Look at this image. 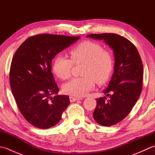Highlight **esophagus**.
I'll return each mask as SVG.
<instances>
[{
    "label": "esophagus",
    "mask_w": 155,
    "mask_h": 155,
    "mask_svg": "<svg viewBox=\"0 0 155 155\" xmlns=\"http://www.w3.org/2000/svg\"><path fill=\"white\" fill-rule=\"evenodd\" d=\"M82 98H78V97H70V101L71 102V103H72V102H75L77 101L78 100H81Z\"/></svg>",
    "instance_id": "obj_1"
}]
</instances>
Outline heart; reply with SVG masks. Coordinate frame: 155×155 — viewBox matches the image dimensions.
Returning <instances> with one entry per match:
<instances>
[{
	"instance_id": "1",
	"label": "heart",
	"mask_w": 155,
	"mask_h": 155,
	"mask_svg": "<svg viewBox=\"0 0 155 155\" xmlns=\"http://www.w3.org/2000/svg\"><path fill=\"white\" fill-rule=\"evenodd\" d=\"M71 59L58 56L52 64L54 73L62 80L70 78L73 63H84L81 70L83 77L74 78L64 84L62 91L67 94L82 97L94 87L95 81L103 84L113 71V59L111 54L100 45L91 41L82 42L72 49Z\"/></svg>"
}]
</instances>
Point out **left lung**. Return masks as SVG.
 Listing matches in <instances>:
<instances>
[{"label": "left lung", "instance_id": "left-lung-1", "mask_svg": "<svg viewBox=\"0 0 155 155\" xmlns=\"http://www.w3.org/2000/svg\"><path fill=\"white\" fill-rule=\"evenodd\" d=\"M103 40L113 51L114 72L103 93L109 97L97 98L93 117L98 124L110 127L126 117L136 104L143 87V66L140 54L132 42L113 33L87 36Z\"/></svg>", "mask_w": 155, "mask_h": 155}]
</instances>
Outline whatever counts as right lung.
Here are the masks:
<instances>
[{"instance_id": "obj_1", "label": "right lung", "mask_w": 155, "mask_h": 155, "mask_svg": "<svg viewBox=\"0 0 155 155\" xmlns=\"http://www.w3.org/2000/svg\"><path fill=\"white\" fill-rule=\"evenodd\" d=\"M79 38L38 35L27 38L16 51L10 70V84L22 116L34 127L45 129L54 126L70 104L67 95L57 94L51 62L56 54Z\"/></svg>"}]
</instances>
